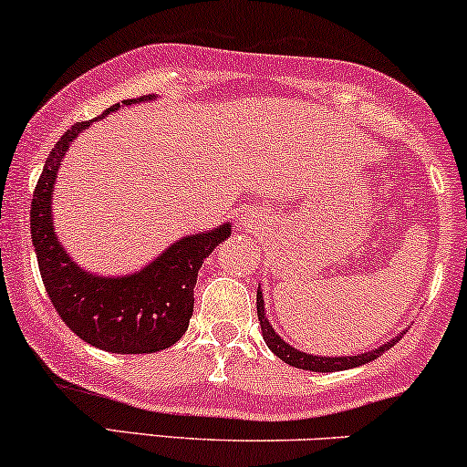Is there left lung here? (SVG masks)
<instances>
[{
  "instance_id": "1",
  "label": "left lung",
  "mask_w": 467,
  "mask_h": 467,
  "mask_svg": "<svg viewBox=\"0 0 467 467\" xmlns=\"http://www.w3.org/2000/svg\"><path fill=\"white\" fill-rule=\"evenodd\" d=\"M256 310H258V321H261V329H263V338L267 342V347L275 353L282 362L295 366V368H304V370H315V373H334V370H347V368H356V366L368 364L383 356V351H388L390 347L397 345L400 340V334L397 338H392L388 345H381L379 349L368 351V353H359V356H351V358H321V356H308V353L293 349L291 345H286L285 340L280 338L274 332V327L269 326L267 317H265V304H263V293L258 288L256 293Z\"/></svg>"
}]
</instances>
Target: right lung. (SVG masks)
<instances>
[{
    "instance_id": "1",
    "label": "right lung",
    "mask_w": 467,
    "mask_h": 467,
    "mask_svg": "<svg viewBox=\"0 0 467 467\" xmlns=\"http://www.w3.org/2000/svg\"><path fill=\"white\" fill-rule=\"evenodd\" d=\"M150 99V94L127 99L122 105ZM118 108L120 103L111 105L94 120H101ZM90 122H77L62 135L47 157L34 190L29 228L40 277L62 321L92 347L111 353L168 349L187 332L198 271L204 258L230 237V223L176 241L149 267L127 277H99L77 267L53 234L51 192L64 152Z\"/></svg>"
}]
</instances>
